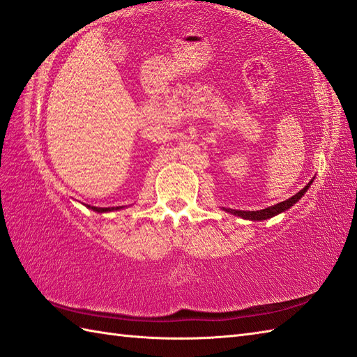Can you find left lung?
Here are the masks:
<instances>
[{"mask_svg": "<svg viewBox=\"0 0 357 357\" xmlns=\"http://www.w3.org/2000/svg\"><path fill=\"white\" fill-rule=\"evenodd\" d=\"M313 183V180L308 181V185L305 188L301 189V191L298 194H295L293 197H290V199H287L286 202H281L278 204H273L271 206V208H266V209H261V211H238V209H227V208H223V211L232 213V215H236V217H241L244 220H250V221H263V220H268L272 218L275 215H278V213H282L289 211L293 204H296L301 199H303L304 194L308 191V188H310V185Z\"/></svg>", "mask_w": 357, "mask_h": 357, "instance_id": "left-lung-1", "label": "left lung"}]
</instances>
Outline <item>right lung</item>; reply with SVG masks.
Instances as JSON below:
<instances>
[{
  "instance_id": "1",
  "label": "right lung",
  "mask_w": 357,
  "mask_h": 357,
  "mask_svg": "<svg viewBox=\"0 0 357 357\" xmlns=\"http://www.w3.org/2000/svg\"><path fill=\"white\" fill-rule=\"evenodd\" d=\"M86 208L98 212V213H107V212H113V211H121L123 209V206H116V208H96V206H90V204H85Z\"/></svg>"
}]
</instances>
